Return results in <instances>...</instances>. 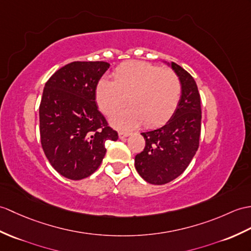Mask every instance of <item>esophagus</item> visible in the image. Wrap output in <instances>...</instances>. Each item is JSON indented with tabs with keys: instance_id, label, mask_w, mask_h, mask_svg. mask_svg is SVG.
<instances>
[{
	"instance_id": "esophagus-1",
	"label": "esophagus",
	"mask_w": 251,
	"mask_h": 251,
	"mask_svg": "<svg viewBox=\"0 0 251 251\" xmlns=\"http://www.w3.org/2000/svg\"><path fill=\"white\" fill-rule=\"evenodd\" d=\"M129 135H130V133L127 132V131H120V132H119V137H120L121 139H124V138L129 136Z\"/></svg>"
}]
</instances>
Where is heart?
Segmentation results:
<instances>
[{
	"mask_svg": "<svg viewBox=\"0 0 251 251\" xmlns=\"http://www.w3.org/2000/svg\"><path fill=\"white\" fill-rule=\"evenodd\" d=\"M182 84L170 68H160L147 62H128L116 68L114 81L101 79L96 86L98 108L110 116L128 101L130 108L112 118V124L133 128L144 122L148 127L158 126L176 111Z\"/></svg>",
	"mask_w": 251,
	"mask_h": 251,
	"instance_id": "obj_1",
	"label": "heart"
}]
</instances>
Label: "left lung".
<instances>
[{
  "label": "left lung",
  "instance_id": "obj_1",
  "mask_svg": "<svg viewBox=\"0 0 251 251\" xmlns=\"http://www.w3.org/2000/svg\"><path fill=\"white\" fill-rule=\"evenodd\" d=\"M182 84L177 107L167 124L142 132L145 148L135 157L138 173L150 184L164 185L182 174L199 148L201 98L195 79L184 68L171 62Z\"/></svg>",
  "mask_w": 251,
  "mask_h": 251
}]
</instances>
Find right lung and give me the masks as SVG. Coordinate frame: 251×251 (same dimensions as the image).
Listing matches in <instances>:
<instances>
[{
  "label": "right lung",
  "instance_id": "add662e5",
  "mask_svg": "<svg viewBox=\"0 0 251 251\" xmlns=\"http://www.w3.org/2000/svg\"><path fill=\"white\" fill-rule=\"evenodd\" d=\"M107 62H73L47 81L39 106L40 141L51 166L66 178L94 173L118 132L99 112L95 92Z\"/></svg>",
  "mask_w": 251,
  "mask_h": 251
}]
</instances>
